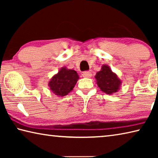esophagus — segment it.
I'll list each match as a JSON object with an SVG mask.
<instances>
[{"instance_id":"obj_1","label":"esophagus","mask_w":158,"mask_h":158,"mask_svg":"<svg viewBox=\"0 0 158 158\" xmlns=\"http://www.w3.org/2000/svg\"><path fill=\"white\" fill-rule=\"evenodd\" d=\"M82 75L85 78H90L92 77V73L90 72H84V73L82 74Z\"/></svg>"}]
</instances>
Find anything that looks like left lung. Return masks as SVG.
Here are the masks:
<instances>
[{
	"label": "left lung",
	"instance_id": "obj_1",
	"mask_svg": "<svg viewBox=\"0 0 158 158\" xmlns=\"http://www.w3.org/2000/svg\"><path fill=\"white\" fill-rule=\"evenodd\" d=\"M95 78L98 86L106 94L112 95L121 89L122 81L107 65L102 66L101 70L96 73Z\"/></svg>",
	"mask_w": 158,
	"mask_h": 158
}]
</instances>
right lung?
Instances as JSON below:
<instances>
[{"label": "right lung", "mask_w": 158, "mask_h": 158, "mask_svg": "<svg viewBox=\"0 0 158 158\" xmlns=\"http://www.w3.org/2000/svg\"><path fill=\"white\" fill-rule=\"evenodd\" d=\"M79 79L78 74L74 69L63 67L52 77L48 85L53 94L63 97L73 90Z\"/></svg>", "instance_id": "obj_1"}]
</instances>
